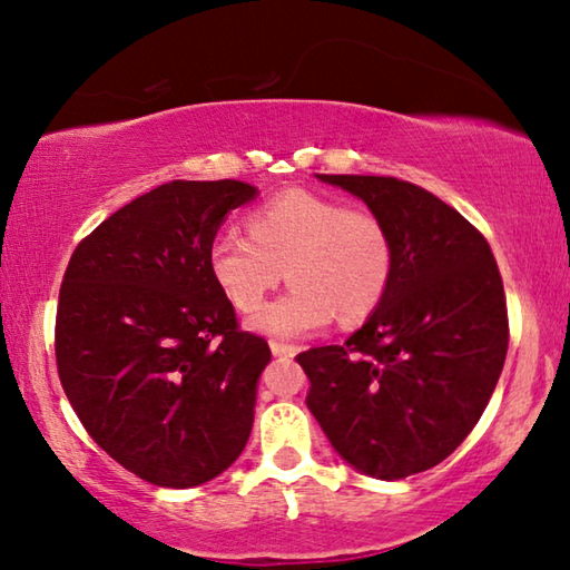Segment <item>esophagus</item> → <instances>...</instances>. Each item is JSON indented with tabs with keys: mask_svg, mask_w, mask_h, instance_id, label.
<instances>
[{
	"mask_svg": "<svg viewBox=\"0 0 570 570\" xmlns=\"http://www.w3.org/2000/svg\"><path fill=\"white\" fill-rule=\"evenodd\" d=\"M269 351H273V355L277 357H293L297 353V347L283 341H269Z\"/></svg>",
	"mask_w": 570,
	"mask_h": 570,
	"instance_id": "esophagus-1",
	"label": "esophagus"
}]
</instances>
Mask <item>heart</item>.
I'll return each instance as SVG.
<instances>
[{"mask_svg":"<svg viewBox=\"0 0 570 570\" xmlns=\"http://www.w3.org/2000/svg\"><path fill=\"white\" fill-rule=\"evenodd\" d=\"M247 232L225 227L207 247V267L237 311H255L285 277L293 287L249 317L273 335H305L335 317L365 321L393 277V239L383 219L333 197L293 189L247 217Z\"/></svg>","mask_w":570,"mask_h":570,"instance_id":"heart-1","label":"heart"}]
</instances>
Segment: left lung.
Segmentation results:
<instances>
[{
	"mask_svg": "<svg viewBox=\"0 0 570 570\" xmlns=\"http://www.w3.org/2000/svg\"><path fill=\"white\" fill-rule=\"evenodd\" d=\"M383 219L393 277L343 345L295 357L307 407L347 463L373 478L428 471L481 421L508 353V307L491 245L433 193L397 177L317 175Z\"/></svg>",
	"mask_w": 570,
	"mask_h": 570,
	"instance_id": "1",
	"label": "left lung"
}]
</instances>
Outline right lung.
Returning <instances> with one entry per match:
<instances>
[{"instance_id": "obj_1", "label": "right lung", "mask_w": 570, "mask_h": 570, "mask_svg": "<svg viewBox=\"0 0 570 570\" xmlns=\"http://www.w3.org/2000/svg\"><path fill=\"white\" fill-rule=\"evenodd\" d=\"M237 179H173L75 247L59 287V383L89 438L147 483L193 488L237 461L253 431L265 337L239 327L207 267Z\"/></svg>"}]
</instances>
